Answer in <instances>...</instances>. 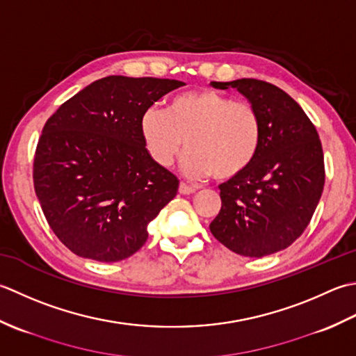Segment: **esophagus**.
I'll list each match as a JSON object with an SVG mask.
<instances>
[{"label": "esophagus", "instance_id": "obj_1", "mask_svg": "<svg viewBox=\"0 0 356 356\" xmlns=\"http://www.w3.org/2000/svg\"><path fill=\"white\" fill-rule=\"evenodd\" d=\"M178 192H179L181 195H192V193H195V188L191 187V186H187L186 183H179Z\"/></svg>", "mask_w": 356, "mask_h": 356}]
</instances>
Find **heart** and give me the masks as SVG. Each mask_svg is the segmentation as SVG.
I'll return each mask as SVG.
<instances>
[{
    "mask_svg": "<svg viewBox=\"0 0 356 356\" xmlns=\"http://www.w3.org/2000/svg\"><path fill=\"white\" fill-rule=\"evenodd\" d=\"M141 140L158 168H170L183 144V170L192 178L232 179L249 169L263 141V120L248 101L212 89L178 93L165 111L152 106L140 120Z\"/></svg>",
    "mask_w": 356,
    "mask_h": 356,
    "instance_id": "b5f03b06",
    "label": "heart"
}]
</instances>
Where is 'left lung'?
Returning a JSON list of instances; mask_svg holds the SVG:
<instances>
[{"instance_id":"1","label":"left lung","mask_w":356,"mask_h":356,"mask_svg":"<svg viewBox=\"0 0 356 356\" xmlns=\"http://www.w3.org/2000/svg\"><path fill=\"white\" fill-rule=\"evenodd\" d=\"M210 84L243 93L263 120L257 158L220 184L221 210L210 232L238 255H270L301 236L320 202L325 179L320 136L300 104L277 86L253 78Z\"/></svg>"}]
</instances>
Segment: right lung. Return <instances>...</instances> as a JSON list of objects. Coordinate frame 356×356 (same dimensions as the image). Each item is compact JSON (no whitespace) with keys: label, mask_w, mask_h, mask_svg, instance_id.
<instances>
[{"label":"right lung","mask_w":356,"mask_h":356,"mask_svg":"<svg viewBox=\"0 0 356 356\" xmlns=\"http://www.w3.org/2000/svg\"><path fill=\"white\" fill-rule=\"evenodd\" d=\"M183 84L106 76L46 121L35 150V193L50 229L75 255L101 263L134 255L147 224L177 195L178 178L147 155L140 120Z\"/></svg>","instance_id":"obj_1"}]
</instances>
